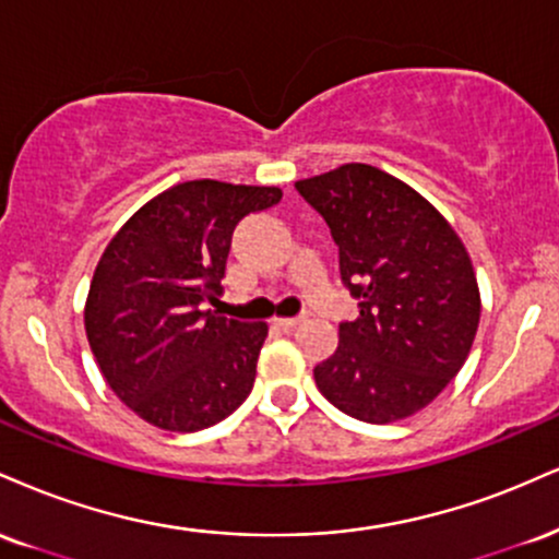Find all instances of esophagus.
I'll return each instance as SVG.
<instances>
[{"label": "esophagus", "instance_id": "esophagus-1", "mask_svg": "<svg viewBox=\"0 0 559 559\" xmlns=\"http://www.w3.org/2000/svg\"><path fill=\"white\" fill-rule=\"evenodd\" d=\"M305 320H307V314H299V318H275L273 325L281 328V331H292V328L301 325Z\"/></svg>", "mask_w": 559, "mask_h": 559}]
</instances>
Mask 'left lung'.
I'll return each mask as SVG.
<instances>
[{
    "label": "left lung",
    "instance_id": "1",
    "mask_svg": "<svg viewBox=\"0 0 559 559\" xmlns=\"http://www.w3.org/2000/svg\"><path fill=\"white\" fill-rule=\"evenodd\" d=\"M297 192L331 228L341 281L359 301L314 382L354 419H406L472 352L481 314L472 258L419 192L374 166H338L297 181Z\"/></svg>",
    "mask_w": 559,
    "mask_h": 559
}]
</instances>
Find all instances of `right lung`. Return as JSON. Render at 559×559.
<instances>
[{
  "label": "right lung",
  "mask_w": 559,
  "mask_h": 559,
  "mask_svg": "<svg viewBox=\"0 0 559 559\" xmlns=\"http://www.w3.org/2000/svg\"><path fill=\"white\" fill-rule=\"evenodd\" d=\"M281 203L278 187L194 179L145 203L109 241L85 301L100 372L140 419L198 432L252 393L265 322L207 309L224 292L234 228Z\"/></svg>",
  "instance_id": "obj_1"
}]
</instances>
